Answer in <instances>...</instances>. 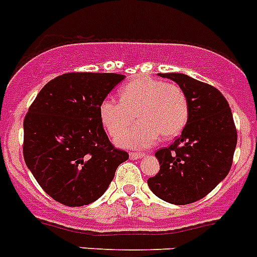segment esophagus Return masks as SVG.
Wrapping results in <instances>:
<instances>
[{
	"label": "esophagus",
	"mask_w": 257,
	"mask_h": 257,
	"mask_svg": "<svg viewBox=\"0 0 257 257\" xmlns=\"http://www.w3.org/2000/svg\"><path fill=\"white\" fill-rule=\"evenodd\" d=\"M144 153H130V158L131 159H140V158L144 157Z\"/></svg>",
	"instance_id": "esophagus-1"
}]
</instances>
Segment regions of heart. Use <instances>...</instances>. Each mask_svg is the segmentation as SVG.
<instances>
[{
    "label": "heart",
    "instance_id": "b5f03b06",
    "mask_svg": "<svg viewBox=\"0 0 257 257\" xmlns=\"http://www.w3.org/2000/svg\"><path fill=\"white\" fill-rule=\"evenodd\" d=\"M100 119L112 138H118L136 116L141 122L118 139L127 148H147L159 135L172 139L181 134L190 116L183 89L173 82L138 76L119 90V99L105 98L99 107Z\"/></svg>",
    "mask_w": 257,
    "mask_h": 257
}]
</instances>
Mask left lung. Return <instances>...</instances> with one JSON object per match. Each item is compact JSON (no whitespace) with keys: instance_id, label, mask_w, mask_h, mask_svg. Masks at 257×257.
Listing matches in <instances>:
<instances>
[{"instance_id":"obj_1","label":"left lung","mask_w":257,"mask_h":257,"mask_svg":"<svg viewBox=\"0 0 257 257\" xmlns=\"http://www.w3.org/2000/svg\"><path fill=\"white\" fill-rule=\"evenodd\" d=\"M159 75L183 89L190 116L175 143L155 153L161 169L148 185L159 199L186 205L205 197L228 175L237 145L236 124L216 88L185 74Z\"/></svg>"}]
</instances>
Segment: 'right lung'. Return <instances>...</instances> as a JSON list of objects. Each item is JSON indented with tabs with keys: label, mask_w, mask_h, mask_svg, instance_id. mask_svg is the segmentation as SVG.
<instances>
[{
	"label": "right lung",
	"mask_w": 257,
	"mask_h": 257,
	"mask_svg": "<svg viewBox=\"0 0 257 257\" xmlns=\"http://www.w3.org/2000/svg\"><path fill=\"white\" fill-rule=\"evenodd\" d=\"M124 79L118 74L69 72L39 91L24 118L23 154L46 194L66 206L99 199L128 159L100 119V103Z\"/></svg>",
	"instance_id": "right-lung-1"
}]
</instances>
